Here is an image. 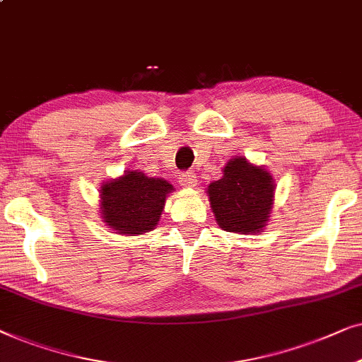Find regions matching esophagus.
Wrapping results in <instances>:
<instances>
[{
    "mask_svg": "<svg viewBox=\"0 0 362 362\" xmlns=\"http://www.w3.org/2000/svg\"><path fill=\"white\" fill-rule=\"evenodd\" d=\"M197 175L194 172H185L182 173L180 175V184L184 187H190V189H194V187H197Z\"/></svg>",
    "mask_w": 362,
    "mask_h": 362,
    "instance_id": "obj_1",
    "label": "esophagus"
}]
</instances>
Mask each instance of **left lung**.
Listing matches in <instances>:
<instances>
[{"instance_id": "obj_1", "label": "left lung", "mask_w": 362, "mask_h": 362, "mask_svg": "<svg viewBox=\"0 0 362 362\" xmlns=\"http://www.w3.org/2000/svg\"><path fill=\"white\" fill-rule=\"evenodd\" d=\"M274 190L276 184L267 168L237 156L226 162L220 180L206 187V195L221 230L257 235L272 216Z\"/></svg>"}]
</instances>
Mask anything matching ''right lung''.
I'll list each match as a JSON object with an SVG mask.
<instances>
[{"label":"right lung","mask_w":362,"mask_h":362,"mask_svg":"<svg viewBox=\"0 0 362 362\" xmlns=\"http://www.w3.org/2000/svg\"><path fill=\"white\" fill-rule=\"evenodd\" d=\"M173 189L165 178L148 177L141 170H125L117 178L103 182L99 189V214L115 233L139 237L156 230Z\"/></svg>","instance_id":"obj_1"}]
</instances>
